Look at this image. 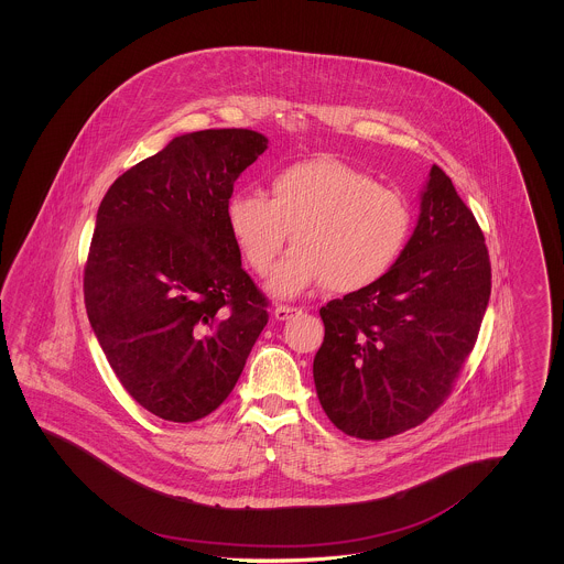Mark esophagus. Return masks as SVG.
Wrapping results in <instances>:
<instances>
[{
  "instance_id": "esophagus-1",
  "label": "esophagus",
  "mask_w": 564,
  "mask_h": 564,
  "mask_svg": "<svg viewBox=\"0 0 564 564\" xmlns=\"http://www.w3.org/2000/svg\"><path fill=\"white\" fill-rule=\"evenodd\" d=\"M295 315H300V308H295V306L281 304V306L274 308V319H276V322H290Z\"/></svg>"
}]
</instances>
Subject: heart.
<instances>
[{"label": "heart", "mask_w": 564, "mask_h": 564, "mask_svg": "<svg viewBox=\"0 0 564 564\" xmlns=\"http://www.w3.org/2000/svg\"><path fill=\"white\" fill-rule=\"evenodd\" d=\"M226 219L242 258L260 276L269 274L294 232L295 247L269 285L272 294L292 297L319 283L336 294L375 285L398 262L412 215L400 192L322 154L274 171L270 198L237 192Z\"/></svg>", "instance_id": "heart-1"}]
</instances>
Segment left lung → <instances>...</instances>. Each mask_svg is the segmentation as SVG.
Listing matches in <instances>:
<instances>
[{
  "mask_svg": "<svg viewBox=\"0 0 564 564\" xmlns=\"http://www.w3.org/2000/svg\"><path fill=\"white\" fill-rule=\"evenodd\" d=\"M490 297V260L474 214L433 164L405 247L375 285L319 311L313 376L327 419L359 440L427 421L474 349Z\"/></svg>",
  "mask_w": 564,
  "mask_h": 564,
  "instance_id": "left-lung-1",
  "label": "left lung"
}]
</instances>
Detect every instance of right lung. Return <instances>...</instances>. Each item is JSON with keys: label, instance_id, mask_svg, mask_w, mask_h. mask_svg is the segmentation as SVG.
<instances>
[{"label": "right lung", "instance_id": "1", "mask_svg": "<svg viewBox=\"0 0 564 564\" xmlns=\"http://www.w3.org/2000/svg\"><path fill=\"white\" fill-rule=\"evenodd\" d=\"M269 148L249 129L171 139L104 196L84 269L90 327L134 402L192 423L230 395L269 323L226 207Z\"/></svg>", "mask_w": 564, "mask_h": 564}]
</instances>
